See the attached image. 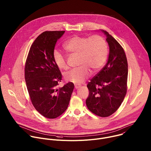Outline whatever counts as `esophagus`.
I'll use <instances>...</instances> for the list:
<instances>
[{
    "label": "esophagus",
    "mask_w": 151,
    "mask_h": 151,
    "mask_svg": "<svg viewBox=\"0 0 151 151\" xmlns=\"http://www.w3.org/2000/svg\"><path fill=\"white\" fill-rule=\"evenodd\" d=\"M80 87V86H79V85H75V88H76V89H77V88H79Z\"/></svg>",
    "instance_id": "obj_1"
}]
</instances>
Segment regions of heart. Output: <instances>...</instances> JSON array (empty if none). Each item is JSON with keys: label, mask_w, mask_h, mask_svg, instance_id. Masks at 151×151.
<instances>
[{"label": "heart", "mask_w": 151, "mask_h": 151, "mask_svg": "<svg viewBox=\"0 0 151 151\" xmlns=\"http://www.w3.org/2000/svg\"><path fill=\"white\" fill-rule=\"evenodd\" d=\"M64 48L71 55L79 56L78 66L79 68L73 69L64 74V78L68 82L81 84L85 82L90 71L96 73L100 70L107 56V44L105 39L99 35L90 37L75 35L64 45ZM54 61L60 70L68 69L66 57L57 50L52 54Z\"/></svg>", "instance_id": "b5f03b06"}]
</instances>
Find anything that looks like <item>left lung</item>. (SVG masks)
<instances>
[{
  "mask_svg": "<svg viewBox=\"0 0 151 151\" xmlns=\"http://www.w3.org/2000/svg\"><path fill=\"white\" fill-rule=\"evenodd\" d=\"M102 32L109 47L108 61L88 83L89 96L86 104L94 114L107 117L118 109L127 94L128 63L118 42L108 32Z\"/></svg>",
  "mask_w": 151,
  "mask_h": 151,
  "instance_id": "1",
  "label": "left lung"
}]
</instances>
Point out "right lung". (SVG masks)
Segmentation results:
<instances>
[{
  "label": "right lung",
  "mask_w": 151,
  "mask_h": 151,
  "mask_svg": "<svg viewBox=\"0 0 151 151\" xmlns=\"http://www.w3.org/2000/svg\"><path fill=\"white\" fill-rule=\"evenodd\" d=\"M65 31H46L35 40L24 66V77L32 104L43 116L54 119L67 109L74 84L58 87L62 75L54 61L56 43Z\"/></svg>",
  "instance_id": "right-lung-1"
}]
</instances>
